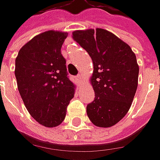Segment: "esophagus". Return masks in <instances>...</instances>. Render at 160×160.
<instances>
[{
    "label": "esophagus",
    "mask_w": 160,
    "mask_h": 160,
    "mask_svg": "<svg viewBox=\"0 0 160 160\" xmlns=\"http://www.w3.org/2000/svg\"><path fill=\"white\" fill-rule=\"evenodd\" d=\"M76 79H77V80H78L79 82H80V81L82 80V75L79 74L78 76H77V78H76Z\"/></svg>",
    "instance_id": "obj_1"
}]
</instances>
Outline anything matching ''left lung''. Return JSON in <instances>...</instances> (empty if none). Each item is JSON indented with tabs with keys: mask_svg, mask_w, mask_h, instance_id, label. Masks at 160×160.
<instances>
[{
	"mask_svg": "<svg viewBox=\"0 0 160 160\" xmlns=\"http://www.w3.org/2000/svg\"><path fill=\"white\" fill-rule=\"evenodd\" d=\"M72 38L88 53L94 65L90 82L96 97L87 106L88 117L97 127H112L128 113L137 89L139 66L135 53L102 28L74 31Z\"/></svg>",
	"mask_w": 160,
	"mask_h": 160,
	"instance_id": "1",
	"label": "left lung"
}]
</instances>
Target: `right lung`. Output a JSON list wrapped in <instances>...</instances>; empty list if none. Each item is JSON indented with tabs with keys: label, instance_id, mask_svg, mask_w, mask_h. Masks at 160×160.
Segmentation results:
<instances>
[{
	"label": "right lung",
	"instance_id": "add662e5",
	"mask_svg": "<svg viewBox=\"0 0 160 160\" xmlns=\"http://www.w3.org/2000/svg\"><path fill=\"white\" fill-rule=\"evenodd\" d=\"M65 32L49 30L34 36L16 58L18 88L30 115L40 124L55 128L63 121L74 97L61 48Z\"/></svg>",
	"mask_w": 160,
	"mask_h": 160
}]
</instances>
